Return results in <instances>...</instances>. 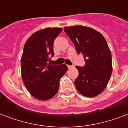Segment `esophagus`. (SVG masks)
<instances>
[{
  "instance_id": "obj_1",
  "label": "esophagus",
  "mask_w": 128,
  "mask_h": 128,
  "mask_svg": "<svg viewBox=\"0 0 128 128\" xmlns=\"http://www.w3.org/2000/svg\"><path fill=\"white\" fill-rule=\"evenodd\" d=\"M68 66V69H70V68H72V66H70V65H68V66Z\"/></svg>"
}]
</instances>
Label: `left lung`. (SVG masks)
<instances>
[{
    "mask_svg": "<svg viewBox=\"0 0 128 128\" xmlns=\"http://www.w3.org/2000/svg\"><path fill=\"white\" fill-rule=\"evenodd\" d=\"M64 30L85 60L84 67L76 66L79 72L74 81L76 89L86 97L99 95L107 86L112 72L111 51L106 39L88 26H65Z\"/></svg>",
    "mask_w": 128,
    "mask_h": 128,
    "instance_id": "left-lung-1",
    "label": "left lung"
}]
</instances>
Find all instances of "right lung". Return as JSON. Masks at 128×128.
I'll list each match as a JSON object with an SVG mask.
<instances>
[{
    "instance_id": "1",
    "label": "right lung",
    "mask_w": 128,
    "mask_h": 128,
    "mask_svg": "<svg viewBox=\"0 0 128 128\" xmlns=\"http://www.w3.org/2000/svg\"><path fill=\"white\" fill-rule=\"evenodd\" d=\"M61 28H46L35 32L24 46L21 57V75L23 82L33 97L40 100L52 98L58 92L59 80L66 74L65 64H50L54 56L53 44Z\"/></svg>"
}]
</instances>
